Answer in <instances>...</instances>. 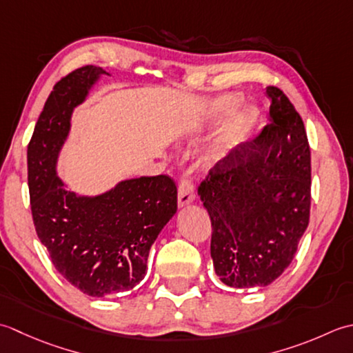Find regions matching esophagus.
<instances>
[{
  "mask_svg": "<svg viewBox=\"0 0 353 353\" xmlns=\"http://www.w3.org/2000/svg\"><path fill=\"white\" fill-rule=\"evenodd\" d=\"M195 199V187H193L192 179L184 178L178 185V205L184 207L190 204Z\"/></svg>",
  "mask_w": 353,
  "mask_h": 353,
  "instance_id": "esophagus-1",
  "label": "esophagus"
}]
</instances>
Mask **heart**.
Masks as SVG:
<instances>
[{
  "label": "heart",
  "mask_w": 353,
  "mask_h": 353,
  "mask_svg": "<svg viewBox=\"0 0 353 353\" xmlns=\"http://www.w3.org/2000/svg\"><path fill=\"white\" fill-rule=\"evenodd\" d=\"M239 102L241 99L237 96H224L216 99V102L212 105V117L224 116L225 112L232 111L233 108L239 105ZM256 123L257 112L251 106L234 111L219 128L216 137H214L210 148L207 150V160L216 161L224 158L230 150H233L242 141H245Z\"/></svg>",
  "instance_id": "obj_1"
}]
</instances>
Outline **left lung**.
Returning <instances> with one entry per match:
<instances>
[{
	"instance_id": "8db88e82",
	"label": "left lung",
	"mask_w": 353,
	"mask_h": 353,
	"mask_svg": "<svg viewBox=\"0 0 353 353\" xmlns=\"http://www.w3.org/2000/svg\"><path fill=\"white\" fill-rule=\"evenodd\" d=\"M267 96L271 123L214 164L198 187L212 221L214 271L237 290L282 276L309 224L311 150L303 120L277 86H267Z\"/></svg>"
}]
</instances>
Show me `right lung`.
Listing matches in <instances>:
<instances>
[{
    "mask_svg": "<svg viewBox=\"0 0 353 353\" xmlns=\"http://www.w3.org/2000/svg\"><path fill=\"white\" fill-rule=\"evenodd\" d=\"M103 68L85 65L54 85L27 148L33 224L54 268L92 297L132 290L146 276L149 250L176 213V185L168 175L120 181L97 196L68 192L56 164L73 110Z\"/></svg>",
    "mask_w": 353,
    "mask_h": 353,
    "instance_id": "obj_1",
    "label": "right lung"
}]
</instances>
